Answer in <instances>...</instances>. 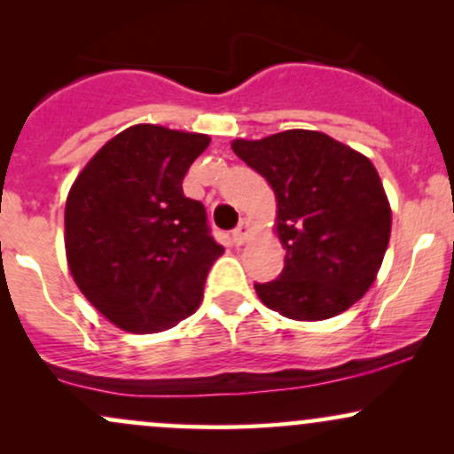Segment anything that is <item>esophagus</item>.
Instances as JSON below:
<instances>
[{"label": "esophagus", "mask_w": 454, "mask_h": 454, "mask_svg": "<svg viewBox=\"0 0 454 454\" xmlns=\"http://www.w3.org/2000/svg\"><path fill=\"white\" fill-rule=\"evenodd\" d=\"M249 231H252V228H249V222H247V220H243L241 223H239V226L232 231V241H234V245H243L245 241H247Z\"/></svg>", "instance_id": "1"}]
</instances>
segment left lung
<instances>
[{
  "label": "left lung",
  "mask_w": 454,
  "mask_h": 454,
  "mask_svg": "<svg viewBox=\"0 0 454 454\" xmlns=\"http://www.w3.org/2000/svg\"><path fill=\"white\" fill-rule=\"evenodd\" d=\"M232 151L278 198L286 249L279 278L254 284L269 309L326 320L356 303L376 279L390 239V207L364 155L314 129L234 140Z\"/></svg>",
  "instance_id": "1"
}]
</instances>
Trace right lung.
Returning a JSON list of instances; mask_svg holds the SVG:
<instances>
[{
  "label": "right lung",
  "instance_id": "1",
  "mask_svg": "<svg viewBox=\"0 0 454 454\" xmlns=\"http://www.w3.org/2000/svg\"><path fill=\"white\" fill-rule=\"evenodd\" d=\"M205 134L140 123L108 140L66 202V254L81 293L129 333H158L194 314L223 247L184 176Z\"/></svg>",
  "mask_w": 454,
  "mask_h": 454
}]
</instances>
